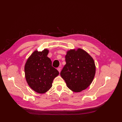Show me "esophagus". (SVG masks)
Returning a JSON list of instances; mask_svg holds the SVG:
<instances>
[{
    "label": "esophagus",
    "instance_id": "34e87169",
    "mask_svg": "<svg viewBox=\"0 0 122 122\" xmlns=\"http://www.w3.org/2000/svg\"><path fill=\"white\" fill-rule=\"evenodd\" d=\"M57 70L58 71V72L60 73L61 71V68H57Z\"/></svg>",
    "mask_w": 122,
    "mask_h": 122
}]
</instances>
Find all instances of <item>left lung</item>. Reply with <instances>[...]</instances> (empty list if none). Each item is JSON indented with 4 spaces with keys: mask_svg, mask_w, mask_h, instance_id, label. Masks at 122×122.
<instances>
[{
    "mask_svg": "<svg viewBox=\"0 0 122 122\" xmlns=\"http://www.w3.org/2000/svg\"><path fill=\"white\" fill-rule=\"evenodd\" d=\"M66 64L61 76L69 88L75 92L84 90L93 80L96 72L94 61L81 49L68 51L66 56Z\"/></svg>",
    "mask_w": 122,
    "mask_h": 122,
    "instance_id": "1",
    "label": "left lung"
}]
</instances>
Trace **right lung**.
I'll use <instances>...</instances> for the list:
<instances>
[{"instance_id": "add662e5", "label": "right lung", "mask_w": 122, "mask_h": 122, "mask_svg": "<svg viewBox=\"0 0 122 122\" xmlns=\"http://www.w3.org/2000/svg\"><path fill=\"white\" fill-rule=\"evenodd\" d=\"M48 50L35 51L28 58L25 65L26 80L29 86L36 93L43 94L52 87L53 79L59 74L52 66V61L47 57Z\"/></svg>"}]
</instances>
